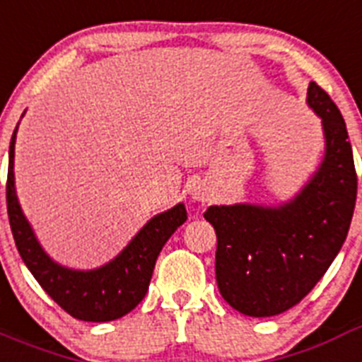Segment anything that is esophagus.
<instances>
[{"mask_svg":"<svg viewBox=\"0 0 362 362\" xmlns=\"http://www.w3.org/2000/svg\"><path fill=\"white\" fill-rule=\"evenodd\" d=\"M190 192H192V199L201 201V203H206V201H210V192L206 190L203 185H194Z\"/></svg>","mask_w":362,"mask_h":362,"instance_id":"34e87169","label":"esophagus"}]
</instances>
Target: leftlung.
I'll return each instance as SVG.
<instances>
[{
    "mask_svg": "<svg viewBox=\"0 0 362 362\" xmlns=\"http://www.w3.org/2000/svg\"><path fill=\"white\" fill-rule=\"evenodd\" d=\"M310 108L322 119L325 159L305 188L281 206H210L217 233L216 279L223 299L250 317L286 312L319 283L339 254L356 209L357 174L346 124L315 81Z\"/></svg>",
    "mask_w": 362,
    "mask_h": 362,
    "instance_id": "8db88e82",
    "label": "left lung"
}]
</instances>
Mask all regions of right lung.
<instances>
[{
	"mask_svg": "<svg viewBox=\"0 0 362 362\" xmlns=\"http://www.w3.org/2000/svg\"><path fill=\"white\" fill-rule=\"evenodd\" d=\"M16 127L8 148L6 212L18 252L41 288L66 313L79 321L107 322L132 312L148 290L156 259L172 233L187 221L183 203L158 214L146 223L129 246L105 267L95 270H70L45 254L25 219L14 187Z\"/></svg>",
	"mask_w": 362,
	"mask_h": 362,
	"instance_id": "obj_1",
	"label": "right lung"
}]
</instances>
